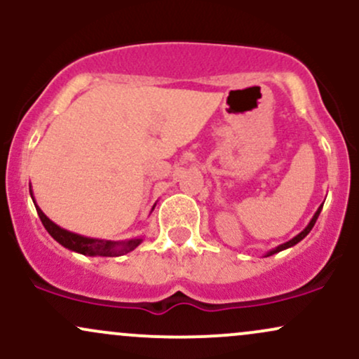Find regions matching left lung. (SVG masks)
<instances>
[{
    "label": "left lung",
    "mask_w": 359,
    "mask_h": 359,
    "mask_svg": "<svg viewBox=\"0 0 359 359\" xmlns=\"http://www.w3.org/2000/svg\"><path fill=\"white\" fill-rule=\"evenodd\" d=\"M320 209H323V205H319V209H317L316 211V214L314 216H312V219H311V222H309V224L306 226V229H304V231H300L297 236H294L292 238L290 241H287V243H283V245H280V246H277V248H273V250H270L269 253L265 255V257H271V255H275V253H278V251H282V250H287V248H292V246L294 245H297L299 241H302L304 238L307 236L309 233H311V229L314 228V224H316V221H317V217H319V214H320Z\"/></svg>",
    "instance_id": "left-lung-1"
}]
</instances>
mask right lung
Wrapping results in <instances>:
<instances>
[{"mask_svg": "<svg viewBox=\"0 0 359 359\" xmlns=\"http://www.w3.org/2000/svg\"><path fill=\"white\" fill-rule=\"evenodd\" d=\"M30 196L32 199H34L35 209L36 212H39L40 221H42V224L45 226V229H47L48 234H50L57 243H60L64 248L76 251V253L86 255V257H121V255H126L130 253V251H133L140 243L143 241L142 238H133V240H126V241L97 240V238H88V236H82V234L67 231V229L60 228V226H57L55 222L50 221L47 216H45L42 209H40L35 203V197L34 194H32V189H30ZM154 209L155 205L151 208V211H154Z\"/></svg>", "mask_w": 359, "mask_h": 359, "instance_id": "add662e5", "label": "right lung"}]
</instances>
